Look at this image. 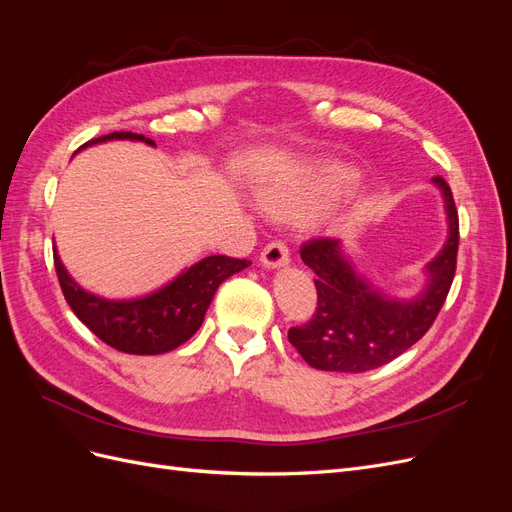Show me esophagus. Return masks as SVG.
Here are the masks:
<instances>
[{
	"label": "esophagus",
	"mask_w": 512,
	"mask_h": 512,
	"mask_svg": "<svg viewBox=\"0 0 512 512\" xmlns=\"http://www.w3.org/2000/svg\"><path fill=\"white\" fill-rule=\"evenodd\" d=\"M262 267L267 269H280L290 262V252L284 241H271L265 245V250L260 252Z\"/></svg>",
	"instance_id": "34e87169"
}]
</instances>
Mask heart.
Listing matches in <instances>:
<instances>
[{"mask_svg": "<svg viewBox=\"0 0 512 512\" xmlns=\"http://www.w3.org/2000/svg\"><path fill=\"white\" fill-rule=\"evenodd\" d=\"M359 185V173L344 164H320L305 168L280 185L265 190L262 200L277 213L299 215L327 209Z\"/></svg>", "mask_w": 512, "mask_h": 512, "instance_id": "1", "label": "heart"}]
</instances>
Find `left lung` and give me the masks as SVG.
Segmentation results:
<instances>
[{"instance_id":"left-lung-1","label":"left lung","mask_w":512,"mask_h":512,"mask_svg":"<svg viewBox=\"0 0 512 512\" xmlns=\"http://www.w3.org/2000/svg\"><path fill=\"white\" fill-rule=\"evenodd\" d=\"M431 183L444 200L448 237L425 265L423 290L410 299L389 297L371 286L356 273L339 239H314L301 247L303 262L316 273L318 307L312 320L288 331V339L307 365L361 374L391 363L429 331L451 290L459 247L453 192L442 177Z\"/></svg>"}]
</instances>
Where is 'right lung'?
I'll use <instances>...</instances> for the list:
<instances>
[{
	"instance_id": "add662e5",
	"label": "right lung",
	"mask_w": 512,
	"mask_h": 512,
	"mask_svg": "<svg viewBox=\"0 0 512 512\" xmlns=\"http://www.w3.org/2000/svg\"><path fill=\"white\" fill-rule=\"evenodd\" d=\"M106 141H141L156 147V143L143 134L113 132L85 143L81 149ZM53 258L61 292L76 318L104 344L126 354H164L188 342L203 324L215 290L230 275L252 265L250 260L207 256L145 297L106 299L72 280L57 254V247Z\"/></svg>"
}]
</instances>
